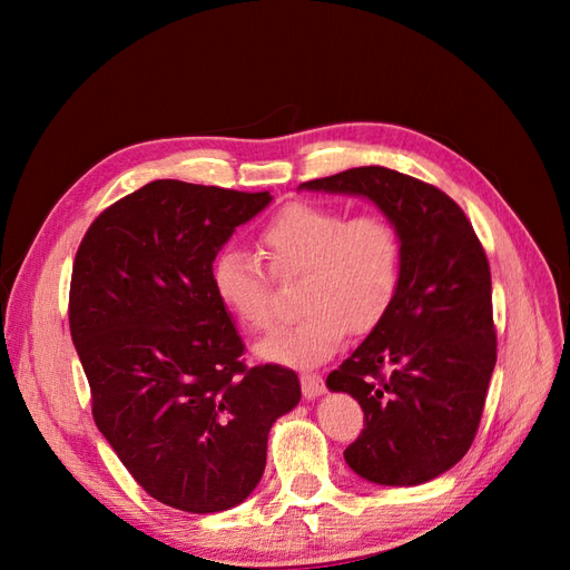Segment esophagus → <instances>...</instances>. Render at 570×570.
I'll return each instance as SVG.
<instances>
[{
    "label": "esophagus",
    "mask_w": 570,
    "mask_h": 570,
    "mask_svg": "<svg viewBox=\"0 0 570 570\" xmlns=\"http://www.w3.org/2000/svg\"><path fill=\"white\" fill-rule=\"evenodd\" d=\"M299 383H302V392H304L306 400H316V396H321L325 392L323 377L316 375V373H302Z\"/></svg>",
    "instance_id": "obj_1"
}]
</instances>
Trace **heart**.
Segmentation results:
<instances>
[{"label":"heart","mask_w":570,"mask_h":570,"mask_svg":"<svg viewBox=\"0 0 570 570\" xmlns=\"http://www.w3.org/2000/svg\"><path fill=\"white\" fill-rule=\"evenodd\" d=\"M258 249L281 278L302 275V318L281 325L256 354L271 364L316 366L331 358L352 333L381 323L402 278L400 235L381 216H354L335 206L295 202L258 233ZM212 289L220 306L247 331H264L273 318L268 278L258 258L223 249L212 264Z\"/></svg>","instance_id":"1"}]
</instances>
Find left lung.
Instances as JSON below:
<instances>
[{
    "instance_id": "1",
    "label": "left lung",
    "mask_w": 570,
    "mask_h": 570,
    "mask_svg": "<svg viewBox=\"0 0 570 570\" xmlns=\"http://www.w3.org/2000/svg\"><path fill=\"white\" fill-rule=\"evenodd\" d=\"M299 189L364 197L400 235L390 312L325 385L364 409L350 469L375 485H423L469 452L485 406L497 361L488 256L454 199L396 170L361 166Z\"/></svg>"
}]
</instances>
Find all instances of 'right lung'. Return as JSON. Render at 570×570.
<instances>
[{
    "label": "right lung",
    "instance_id": "add662e5",
    "mask_svg": "<svg viewBox=\"0 0 570 570\" xmlns=\"http://www.w3.org/2000/svg\"><path fill=\"white\" fill-rule=\"evenodd\" d=\"M268 193L154 180L101 212L71 278V337L92 416L161 504L226 511L254 492L273 423L302 400L295 371L247 368L212 264Z\"/></svg>",
    "mask_w": 570,
    "mask_h": 570
}]
</instances>
